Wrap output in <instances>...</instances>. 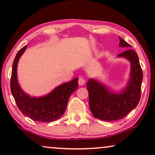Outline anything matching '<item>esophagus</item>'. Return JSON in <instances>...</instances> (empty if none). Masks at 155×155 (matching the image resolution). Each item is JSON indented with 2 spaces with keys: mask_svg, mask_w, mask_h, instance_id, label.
Wrapping results in <instances>:
<instances>
[{
  "mask_svg": "<svg viewBox=\"0 0 155 155\" xmlns=\"http://www.w3.org/2000/svg\"><path fill=\"white\" fill-rule=\"evenodd\" d=\"M84 83H85L84 78H83L82 77H80L79 78H78V84H79V85H84Z\"/></svg>",
  "mask_w": 155,
  "mask_h": 155,
  "instance_id": "34e87169",
  "label": "esophagus"
}]
</instances>
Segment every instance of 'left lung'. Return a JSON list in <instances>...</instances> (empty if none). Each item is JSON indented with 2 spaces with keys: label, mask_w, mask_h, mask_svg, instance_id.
<instances>
[{
  "label": "left lung",
  "mask_w": 155,
  "mask_h": 155,
  "mask_svg": "<svg viewBox=\"0 0 155 155\" xmlns=\"http://www.w3.org/2000/svg\"><path fill=\"white\" fill-rule=\"evenodd\" d=\"M119 47L128 50L118 55L130 63V74L126 86L121 92L110 90L104 83L90 78L86 87L89 93V105L93 116L103 121L121 119L134 109L141 97L143 72L137 54L130 49L131 45L119 37Z\"/></svg>",
  "instance_id": "left-lung-1"
}]
</instances>
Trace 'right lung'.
I'll list each match as a JSON object with an SVG mask.
<instances>
[{
    "label": "right lung",
    "mask_w": 155,
    "mask_h": 155,
    "mask_svg": "<svg viewBox=\"0 0 155 155\" xmlns=\"http://www.w3.org/2000/svg\"><path fill=\"white\" fill-rule=\"evenodd\" d=\"M28 45L18 51L14 58L10 82L11 92L18 109L32 120L51 122L57 120L64 114L69 98L78 88V78L54 88L43 97H31L22 90L17 78V66Z\"/></svg>",
    "instance_id": "right-lung-1"
}]
</instances>
